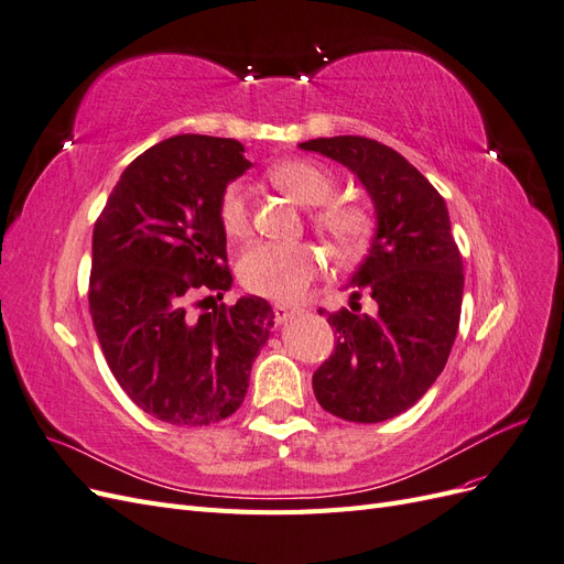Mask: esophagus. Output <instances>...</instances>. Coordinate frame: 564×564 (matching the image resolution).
<instances>
[{
  "label": "esophagus",
  "instance_id": "34e87169",
  "mask_svg": "<svg viewBox=\"0 0 564 564\" xmlns=\"http://www.w3.org/2000/svg\"><path fill=\"white\" fill-rule=\"evenodd\" d=\"M296 313V308H292V305H284V303H275L272 305V315H275V322L282 324L286 319H292Z\"/></svg>",
  "mask_w": 564,
  "mask_h": 564
}]
</instances>
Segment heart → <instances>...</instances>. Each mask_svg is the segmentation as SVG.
I'll return each mask as SVG.
<instances>
[{
  "instance_id": "b5f03b06",
  "label": "heart",
  "mask_w": 564,
  "mask_h": 564,
  "mask_svg": "<svg viewBox=\"0 0 564 564\" xmlns=\"http://www.w3.org/2000/svg\"><path fill=\"white\" fill-rule=\"evenodd\" d=\"M272 185L292 195L305 207H315L313 228L338 259H352L367 242L369 214L352 199L334 197L336 178L327 166L313 160H286L268 172ZM220 228L232 240H242L251 230V209L242 183H230L218 199ZM322 259L308 245L261 242L249 247L237 263V278L251 294L265 299L292 301L319 275Z\"/></svg>"
}]
</instances>
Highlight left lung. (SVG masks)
I'll return each instance as SVG.
<instances>
[{
    "label": "left lung",
    "mask_w": 564,
    "mask_h": 564,
    "mask_svg": "<svg viewBox=\"0 0 564 564\" xmlns=\"http://www.w3.org/2000/svg\"><path fill=\"white\" fill-rule=\"evenodd\" d=\"M301 148L346 164L377 207V237L350 278V311L319 308L336 348L313 373V390L324 412L379 423L416 404L445 369L460 319L464 261L445 199L400 152L365 135ZM362 291L378 303L377 314L356 313Z\"/></svg>",
    "instance_id": "8db88e82"
}]
</instances>
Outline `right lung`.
I'll return each mask as SVG.
<instances>
[{
	"instance_id": "add662e5",
	"label": "right lung",
	"mask_w": 564,
	"mask_h": 564,
	"mask_svg": "<svg viewBox=\"0 0 564 564\" xmlns=\"http://www.w3.org/2000/svg\"><path fill=\"white\" fill-rule=\"evenodd\" d=\"M249 166L240 141L174 135L124 169L96 218L98 344L133 404L160 421L212 425L235 414L270 336L265 299L214 301L232 284L218 199Z\"/></svg>"
}]
</instances>
